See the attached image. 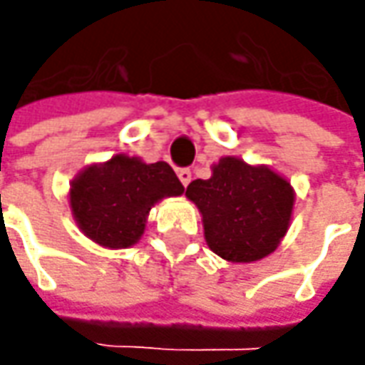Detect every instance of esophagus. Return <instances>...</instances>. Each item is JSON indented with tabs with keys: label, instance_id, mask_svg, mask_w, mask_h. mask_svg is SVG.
Listing matches in <instances>:
<instances>
[{
	"label": "esophagus",
	"instance_id": "34e87169",
	"mask_svg": "<svg viewBox=\"0 0 365 365\" xmlns=\"http://www.w3.org/2000/svg\"><path fill=\"white\" fill-rule=\"evenodd\" d=\"M178 178H180V182H182L185 187H189L190 178H192V173H190L189 168H180V170H178Z\"/></svg>",
	"mask_w": 365,
	"mask_h": 365
}]
</instances>
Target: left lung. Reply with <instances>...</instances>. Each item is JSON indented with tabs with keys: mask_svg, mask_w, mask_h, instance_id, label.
Segmentation results:
<instances>
[{
	"mask_svg": "<svg viewBox=\"0 0 365 365\" xmlns=\"http://www.w3.org/2000/svg\"><path fill=\"white\" fill-rule=\"evenodd\" d=\"M189 201L197 205L207 245L227 262H258L270 256L287 235L294 209V189L266 164L223 156L211 178L192 180Z\"/></svg>",
	"mask_w": 365,
	"mask_h": 365,
	"instance_id": "left-lung-1",
	"label": "left lung"
}]
</instances>
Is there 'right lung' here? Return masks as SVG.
I'll return each mask as SVG.
<instances>
[{
	"mask_svg": "<svg viewBox=\"0 0 365 365\" xmlns=\"http://www.w3.org/2000/svg\"><path fill=\"white\" fill-rule=\"evenodd\" d=\"M185 187L166 162L148 164L138 156L115 154L78 173L68 203L78 230L109 250L132 247L146 232L150 209Z\"/></svg>",
	"mask_w": 365,
	"mask_h": 365,
	"instance_id": "add662e5",
	"label": "right lung"
}]
</instances>
